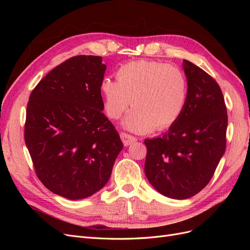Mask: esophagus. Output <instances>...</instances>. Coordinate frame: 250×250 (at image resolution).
Segmentation results:
<instances>
[{"label": "esophagus", "mask_w": 250, "mask_h": 250, "mask_svg": "<svg viewBox=\"0 0 250 250\" xmlns=\"http://www.w3.org/2000/svg\"><path fill=\"white\" fill-rule=\"evenodd\" d=\"M120 137H121V139H122L123 144L125 146H129V145H131L132 143L138 141V139L133 137V135H131L129 133H126V132H121Z\"/></svg>", "instance_id": "1"}]
</instances>
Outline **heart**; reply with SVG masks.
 <instances>
[{"label":"heart","mask_w":250,"mask_h":250,"mask_svg":"<svg viewBox=\"0 0 250 250\" xmlns=\"http://www.w3.org/2000/svg\"><path fill=\"white\" fill-rule=\"evenodd\" d=\"M116 79L104 78L100 90L106 115L118 120L132 104L124 126L134 132L165 130L185 110L188 82L175 65L155 60H137L121 65Z\"/></svg>","instance_id":"b5f03b06"}]
</instances>
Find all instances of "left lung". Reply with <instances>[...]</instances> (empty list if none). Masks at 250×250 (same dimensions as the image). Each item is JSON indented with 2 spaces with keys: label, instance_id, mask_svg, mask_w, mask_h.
Here are the masks:
<instances>
[{
  "label": "left lung",
  "instance_id": "left-lung-1",
  "mask_svg": "<svg viewBox=\"0 0 250 250\" xmlns=\"http://www.w3.org/2000/svg\"><path fill=\"white\" fill-rule=\"evenodd\" d=\"M188 100L183 115L162 137L145 140V173L161 194L187 199L213 177L226 148L228 112L216 80L184 60Z\"/></svg>",
  "mask_w": 250,
  "mask_h": 250
}]
</instances>
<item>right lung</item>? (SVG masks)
I'll list each match as a JSON object with an SVG mask.
<instances>
[{
    "label": "right lung",
    "mask_w": 250,
    "mask_h": 250,
    "mask_svg": "<svg viewBox=\"0 0 250 250\" xmlns=\"http://www.w3.org/2000/svg\"><path fill=\"white\" fill-rule=\"evenodd\" d=\"M102 57L74 56L54 67L27 104L25 143L39 179L71 200L106 185L123 143L102 112Z\"/></svg>",
    "instance_id": "1"
}]
</instances>
